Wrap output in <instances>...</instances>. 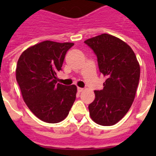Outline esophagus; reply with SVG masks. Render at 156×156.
<instances>
[{
  "label": "esophagus",
  "mask_w": 156,
  "mask_h": 156,
  "mask_svg": "<svg viewBox=\"0 0 156 156\" xmlns=\"http://www.w3.org/2000/svg\"><path fill=\"white\" fill-rule=\"evenodd\" d=\"M77 90H78V92H79V93H80V92L83 91V90H84V89H83V88H81V87H77Z\"/></svg>",
  "instance_id": "34e87169"
}]
</instances>
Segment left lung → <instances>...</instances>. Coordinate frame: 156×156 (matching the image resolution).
<instances>
[{
    "instance_id": "obj_1",
    "label": "left lung",
    "mask_w": 156,
    "mask_h": 156,
    "mask_svg": "<svg viewBox=\"0 0 156 156\" xmlns=\"http://www.w3.org/2000/svg\"><path fill=\"white\" fill-rule=\"evenodd\" d=\"M97 56L100 73L106 77L102 90H94L88 106L92 120L112 126L127 113L140 80V66L132 48L122 40L103 34L84 41Z\"/></svg>"
}]
</instances>
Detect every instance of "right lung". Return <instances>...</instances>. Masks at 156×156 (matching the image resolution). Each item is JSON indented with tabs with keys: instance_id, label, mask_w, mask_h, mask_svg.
Wrapping results in <instances>:
<instances>
[{
	"instance_id": "1",
	"label": "right lung",
	"mask_w": 156,
	"mask_h": 156,
	"mask_svg": "<svg viewBox=\"0 0 156 156\" xmlns=\"http://www.w3.org/2000/svg\"><path fill=\"white\" fill-rule=\"evenodd\" d=\"M73 43L45 41L27 48L19 57L16 80L25 103L41 120L61 122L68 115L76 100L75 85L57 83L66 52Z\"/></svg>"
}]
</instances>
